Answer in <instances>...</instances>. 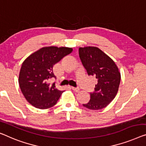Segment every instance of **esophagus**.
<instances>
[{"instance_id":"1","label":"esophagus","mask_w":146,"mask_h":146,"mask_svg":"<svg viewBox=\"0 0 146 146\" xmlns=\"http://www.w3.org/2000/svg\"><path fill=\"white\" fill-rule=\"evenodd\" d=\"M71 88L72 89L73 91H75V92H78V91L79 90V87H73V86H71Z\"/></svg>"}]
</instances>
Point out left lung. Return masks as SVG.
Masks as SVG:
<instances>
[{
    "label": "left lung",
    "instance_id": "obj_1",
    "mask_svg": "<svg viewBox=\"0 0 146 146\" xmlns=\"http://www.w3.org/2000/svg\"><path fill=\"white\" fill-rule=\"evenodd\" d=\"M82 66L89 76L97 80L94 91L90 92L88 103L82 104L91 110L106 108L115 98L121 81V74L115 63L97 47L79 48Z\"/></svg>",
    "mask_w": 146,
    "mask_h": 146
}]
</instances>
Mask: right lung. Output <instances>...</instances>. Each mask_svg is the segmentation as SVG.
<instances>
[{"mask_svg":"<svg viewBox=\"0 0 146 146\" xmlns=\"http://www.w3.org/2000/svg\"><path fill=\"white\" fill-rule=\"evenodd\" d=\"M72 48L44 47L30 55L21 66L19 84L28 102L38 109H48L57 103L62 91L48 80L55 78L53 66L72 52Z\"/></svg>","mask_w":146,"mask_h":146,"instance_id":"obj_1","label":"right lung"}]
</instances>
